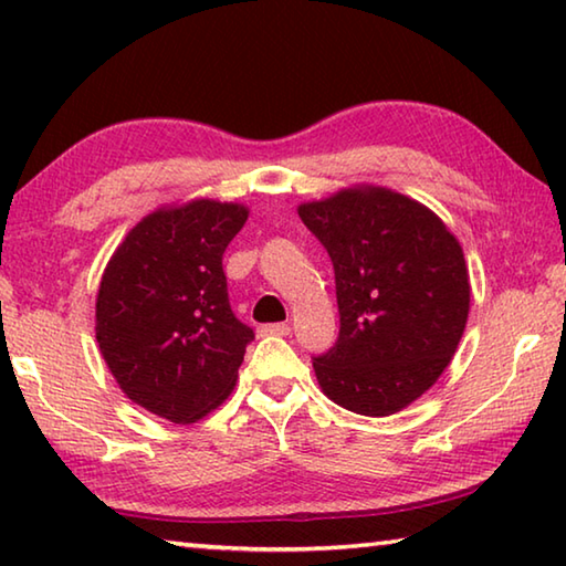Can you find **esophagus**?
Listing matches in <instances>:
<instances>
[{
	"label": "esophagus",
	"mask_w": 566,
	"mask_h": 566,
	"mask_svg": "<svg viewBox=\"0 0 566 566\" xmlns=\"http://www.w3.org/2000/svg\"><path fill=\"white\" fill-rule=\"evenodd\" d=\"M260 332H262V334H270V337H286V334H290V324H284V322L262 324Z\"/></svg>",
	"instance_id": "esophagus-1"
}]
</instances>
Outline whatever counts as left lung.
Segmentation results:
<instances>
[{
	"label": "left lung",
	"instance_id": "1",
	"mask_svg": "<svg viewBox=\"0 0 566 566\" xmlns=\"http://www.w3.org/2000/svg\"><path fill=\"white\" fill-rule=\"evenodd\" d=\"M300 217L337 284L339 337L312 357L319 387L357 415H395L434 385L462 339V247L434 212L379 187L302 205Z\"/></svg>",
	"mask_w": 566,
	"mask_h": 566
}]
</instances>
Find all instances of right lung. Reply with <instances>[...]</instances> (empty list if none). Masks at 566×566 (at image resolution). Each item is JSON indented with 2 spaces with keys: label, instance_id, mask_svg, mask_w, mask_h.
I'll return each instance as SVG.
<instances>
[{
  "label": "right lung",
  "instance_id": "add662e5",
  "mask_svg": "<svg viewBox=\"0 0 566 566\" xmlns=\"http://www.w3.org/2000/svg\"><path fill=\"white\" fill-rule=\"evenodd\" d=\"M247 209L197 199L132 229L104 270L97 342L124 395L189 424L234 389L254 329L229 306L222 256Z\"/></svg>",
  "mask_w": 566,
  "mask_h": 566
}]
</instances>
